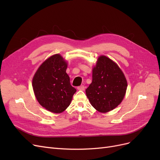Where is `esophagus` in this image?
Wrapping results in <instances>:
<instances>
[{
	"label": "esophagus",
	"mask_w": 160,
	"mask_h": 160,
	"mask_svg": "<svg viewBox=\"0 0 160 160\" xmlns=\"http://www.w3.org/2000/svg\"><path fill=\"white\" fill-rule=\"evenodd\" d=\"M77 89H78V90H80V91H84L85 90V87H84V85H81V86H79L78 88H77Z\"/></svg>",
	"instance_id": "34e87169"
}]
</instances>
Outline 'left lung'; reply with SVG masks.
<instances>
[{
	"instance_id": "1",
	"label": "left lung",
	"mask_w": 160,
	"mask_h": 160,
	"mask_svg": "<svg viewBox=\"0 0 160 160\" xmlns=\"http://www.w3.org/2000/svg\"><path fill=\"white\" fill-rule=\"evenodd\" d=\"M92 83L85 90L91 105L99 112L113 110L122 102L128 83L118 65L105 56H100L93 69Z\"/></svg>"
}]
</instances>
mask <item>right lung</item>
Listing matches in <instances>:
<instances>
[{
	"label": "right lung",
	"instance_id": "right-lung-1",
	"mask_svg": "<svg viewBox=\"0 0 160 160\" xmlns=\"http://www.w3.org/2000/svg\"><path fill=\"white\" fill-rule=\"evenodd\" d=\"M67 67L63 58L54 55L42 62L32 79L33 91L38 103L52 113L65 111L77 91L71 85Z\"/></svg>",
	"mask_w": 160,
	"mask_h": 160
}]
</instances>
